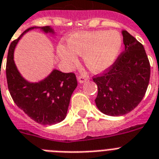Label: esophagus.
Returning a JSON list of instances; mask_svg holds the SVG:
<instances>
[{"mask_svg": "<svg viewBox=\"0 0 159 159\" xmlns=\"http://www.w3.org/2000/svg\"><path fill=\"white\" fill-rule=\"evenodd\" d=\"M77 80H78V81L80 83V84H82V83L86 82V81L88 80V78L87 77L84 76V75H79V76L77 77Z\"/></svg>", "mask_w": 159, "mask_h": 159, "instance_id": "obj_1", "label": "esophagus"}]
</instances>
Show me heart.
Returning a JSON list of instances; mask_svg holds the SVG:
<instances>
[{
    "label": "heart",
    "instance_id": "heart-1",
    "mask_svg": "<svg viewBox=\"0 0 159 159\" xmlns=\"http://www.w3.org/2000/svg\"><path fill=\"white\" fill-rule=\"evenodd\" d=\"M122 37L117 31H79L67 39V48L60 45V58L66 64L76 61L75 54L83 56L89 70L99 73L110 68L119 57L122 48Z\"/></svg>",
    "mask_w": 159,
    "mask_h": 159
}]
</instances>
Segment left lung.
I'll list each match as a JSON object with an SVG mask.
<instances>
[{"instance_id":"obj_1","label":"left lung","mask_w":159,"mask_h":159,"mask_svg":"<svg viewBox=\"0 0 159 159\" xmlns=\"http://www.w3.org/2000/svg\"><path fill=\"white\" fill-rule=\"evenodd\" d=\"M122 34L124 51L103 74L93 78L98 88L97 107L111 116H121L134 110L145 96L150 77L144 46L127 31Z\"/></svg>"}]
</instances>
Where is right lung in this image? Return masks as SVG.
Segmentation results:
<instances>
[{
	"mask_svg": "<svg viewBox=\"0 0 159 159\" xmlns=\"http://www.w3.org/2000/svg\"><path fill=\"white\" fill-rule=\"evenodd\" d=\"M36 28L44 33L54 34L48 26L32 27L11 42L6 63L8 89L14 103L31 119L42 125H53L66 116L70 97L77 87V80L74 73H63L56 69L39 82H28L21 75L14 61V48L25 33Z\"/></svg>",
	"mask_w": 159,
	"mask_h": 159,
	"instance_id": "right-lung-1",
	"label": "right lung"
}]
</instances>
